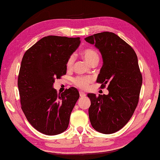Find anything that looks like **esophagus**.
<instances>
[{"label":"esophagus","instance_id":"1","mask_svg":"<svg viewBox=\"0 0 160 160\" xmlns=\"http://www.w3.org/2000/svg\"><path fill=\"white\" fill-rule=\"evenodd\" d=\"M79 95L81 97H84L86 96V94H85L83 92H82V91H79Z\"/></svg>","mask_w":160,"mask_h":160}]
</instances>
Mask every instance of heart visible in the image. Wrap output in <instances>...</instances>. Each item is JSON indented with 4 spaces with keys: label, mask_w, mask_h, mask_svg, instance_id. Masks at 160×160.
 <instances>
[{
    "label": "heart",
    "mask_w": 160,
    "mask_h": 160,
    "mask_svg": "<svg viewBox=\"0 0 160 160\" xmlns=\"http://www.w3.org/2000/svg\"><path fill=\"white\" fill-rule=\"evenodd\" d=\"M81 56L88 63L90 66L99 61V55L97 50L93 48H86L81 52ZM74 63V55H70L66 61V68L68 70H71ZM92 78L88 76H78L73 79V83L75 86L81 89L86 90L88 88L90 83H92Z\"/></svg>",
    "instance_id": "b5f03b06"
}]
</instances>
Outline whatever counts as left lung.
<instances>
[{
    "label": "left lung",
    "instance_id": "obj_1",
    "mask_svg": "<svg viewBox=\"0 0 160 160\" xmlns=\"http://www.w3.org/2000/svg\"><path fill=\"white\" fill-rule=\"evenodd\" d=\"M102 55L103 66L97 82L108 94L89 93L91 125L103 134L122 129L131 118L139 102L142 84L138 57L131 46L112 32H103L85 38Z\"/></svg>",
    "mask_w": 160,
    "mask_h": 160
}]
</instances>
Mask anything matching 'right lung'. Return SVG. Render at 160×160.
Listing matches in <instances>:
<instances>
[{"mask_svg": "<svg viewBox=\"0 0 160 160\" xmlns=\"http://www.w3.org/2000/svg\"><path fill=\"white\" fill-rule=\"evenodd\" d=\"M80 43L79 37L48 36L22 58L18 77L21 108L30 124L43 134L58 135L68 128L79 91L72 87L58 94L53 83L66 74V61Z\"/></svg>", "mask_w": 160, "mask_h": 160, "instance_id": "add662e5", "label": "right lung"}]
</instances>
